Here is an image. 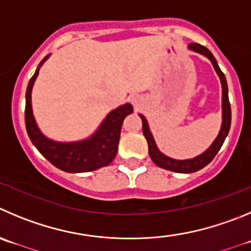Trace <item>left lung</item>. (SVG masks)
Masks as SVG:
<instances>
[{
	"instance_id": "obj_1",
	"label": "left lung",
	"mask_w": 251,
	"mask_h": 251,
	"mask_svg": "<svg viewBox=\"0 0 251 251\" xmlns=\"http://www.w3.org/2000/svg\"><path fill=\"white\" fill-rule=\"evenodd\" d=\"M189 49L194 51H198L201 54L205 55L207 58H209V60L212 62L213 67H214L215 72L218 73V75L221 78L222 81V88H223V124H222V128L219 131V135L215 139V141L213 142L212 146L204 152V153L200 154L198 157L192 158V160H184V161H178L173 160V158L167 157L163 153H161L158 151L157 146L154 144V140L152 137L151 132H150L149 125H147V121L145 119V116L140 115V118L142 120V132H144V136L146 137L147 144H149V153L151 160L153 161L158 167H162L165 170L173 171V172L178 173H192L197 172V171L202 170L203 167L208 165L213 158L215 157V154L219 152L222 145H223L224 140H226V135L229 132V128H230V123H231V110H230V102H229L228 98V84H226V79L224 73L222 72L219 65H218L217 60H215L214 55L210 53V50L208 48H205L204 46H201L198 43H191L189 44Z\"/></svg>"
}]
</instances>
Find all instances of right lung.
<instances>
[{"mask_svg":"<svg viewBox=\"0 0 251 251\" xmlns=\"http://www.w3.org/2000/svg\"><path fill=\"white\" fill-rule=\"evenodd\" d=\"M48 57L49 55H47L39 65L43 64ZM38 70L39 68H37L25 91V120L30 141L51 165L65 172H89L109 165L118 153L121 126L124 119L132 112V106L125 104L110 112L99 130L85 141L70 144L51 141L44 137L39 131L30 105V91L38 75Z\"/></svg>","mask_w":251,"mask_h":251,"instance_id":"add662e5","label":"right lung"}]
</instances>
